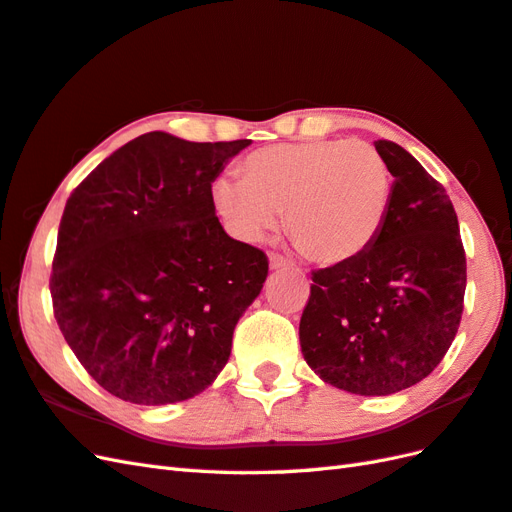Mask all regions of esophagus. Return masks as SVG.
<instances>
[{
  "label": "esophagus",
  "instance_id": "34e87169",
  "mask_svg": "<svg viewBox=\"0 0 512 512\" xmlns=\"http://www.w3.org/2000/svg\"><path fill=\"white\" fill-rule=\"evenodd\" d=\"M268 261H270V270H285V268H290V261H287L285 257H281V255H277V253H272Z\"/></svg>",
  "mask_w": 512,
  "mask_h": 512
}]
</instances>
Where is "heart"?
<instances>
[{"instance_id":"heart-1","label":"heart","mask_w":512,"mask_h":512,"mask_svg":"<svg viewBox=\"0 0 512 512\" xmlns=\"http://www.w3.org/2000/svg\"><path fill=\"white\" fill-rule=\"evenodd\" d=\"M212 199L225 225L246 242L285 227L320 264L363 255L383 233L393 177L372 144L311 140L272 144L242 162V181L220 177Z\"/></svg>"}]
</instances>
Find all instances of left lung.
<instances>
[{
    "label": "left lung",
    "mask_w": 512,
    "mask_h": 512,
    "mask_svg": "<svg viewBox=\"0 0 512 512\" xmlns=\"http://www.w3.org/2000/svg\"><path fill=\"white\" fill-rule=\"evenodd\" d=\"M393 175L387 225L363 255L311 274L300 348L324 383L398 393L437 368L463 316L467 266L439 181L400 144L376 140Z\"/></svg>",
    "instance_id": "left-lung-1"
}]
</instances>
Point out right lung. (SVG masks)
<instances>
[{
	"label": "right lung",
	"instance_id": "obj_1",
	"mask_svg": "<svg viewBox=\"0 0 512 512\" xmlns=\"http://www.w3.org/2000/svg\"><path fill=\"white\" fill-rule=\"evenodd\" d=\"M248 144L149 131L69 196L49 279L54 316L112 396L181 402L227 365L235 324L268 277V257L229 238L212 199Z\"/></svg>",
	"mask_w": 512,
	"mask_h": 512
}]
</instances>
